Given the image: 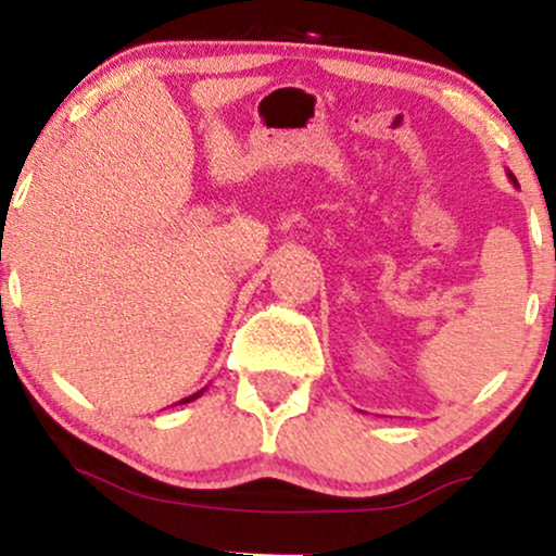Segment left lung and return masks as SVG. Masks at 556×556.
Returning a JSON list of instances; mask_svg holds the SVG:
<instances>
[{
	"instance_id": "obj_1",
	"label": "left lung",
	"mask_w": 556,
	"mask_h": 556,
	"mask_svg": "<svg viewBox=\"0 0 556 556\" xmlns=\"http://www.w3.org/2000/svg\"><path fill=\"white\" fill-rule=\"evenodd\" d=\"M507 175H509V180H513L515 185H518V180H515V175H513V172H507Z\"/></svg>"
}]
</instances>
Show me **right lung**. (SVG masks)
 <instances>
[{
    "label": "right lung",
    "mask_w": 556,
    "mask_h": 556,
    "mask_svg": "<svg viewBox=\"0 0 556 556\" xmlns=\"http://www.w3.org/2000/svg\"><path fill=\"white\" fill-rule=\"evenodd\" d=\"M201 394H203V389H201V392L190 394V397H185V400H180V402H177V405H185V402H193V400H198V397H201Z\"/></svg>",
    "instance_id": "right-lung-1"
}]
</instances>
